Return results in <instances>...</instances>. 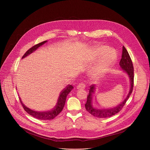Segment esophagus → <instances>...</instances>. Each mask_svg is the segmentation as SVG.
I'll list each match as a JSON object with an SVG mask.
<instances>
[{"label":"esophagus","mask_w":150,"mask_h":150,"mask_svg":"<svg viewBox=\"0 0 150 150\" xmlns=\"http://www.w3.org/2000/svg\"><path fill=\"white\" fill-rule=\"evenodd\" d=\"M85 87V85L83 82H82V83H79V84L77 85L76 88H77L78 90H79V89H84Z\"/></svg>","instance_id":"1"}]
</instances>
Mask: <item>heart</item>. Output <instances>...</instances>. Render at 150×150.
<instances>
[{
    "label": "heart",
    "mask_w": 150,
    "mask_h": 150,
    "mask_svg": "<svg viewBox=\"0 0 150 150\" xmlns=\"http://www.w3.org/2000/svg\"><path fill=\"white\" fill-rule=\"evenodd\" d=\"M94 59H97L102 56L97 66L92 72L93 77L98 78L105 75L115 64L117 54L115 51L105 46L96 47L93 50Z\"/></svg>",
    "instance_id": "obj_1"
}]
</instances>
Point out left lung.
Listing matches in <instances>:
<instances>
[{"instance_id": "8db88e82", "label": "left lung", "mask_w": 150, "mask_h": 150, "mask_svg": "<svg viewBox=\"0 0 150 150\" xmlns=\"http://www.w3.org/2000/svg\"><path fill=\"white\" fill-rule=\"evenodd\" d=\"M119 65L121 69L123 71V72L127 75L130 80V88L128 94L127 95L126 98L120 104L116 105L115 108H112L110 109H97L93 105V94L95 93L96 88V85H94V84L91 85L90 87L89 94L87 96V101L85 104V107L87 111L88 112L93 116L98 118H105L111 117L116 115L122 110L127 100L129 98L134 87V67L130 56L124 46L122 47V58L119 62Z\"/></svg>"}]
</instances>
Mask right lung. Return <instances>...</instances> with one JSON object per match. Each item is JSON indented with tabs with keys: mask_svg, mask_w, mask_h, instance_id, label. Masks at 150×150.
I'll list each match as a JSON object with an SVG mask.
<instances>
[{
	"mask_svg": "<svg viewBox=\"0 0 150 150\" xmlns=\"http://www.w3.org/2000/svg\"><path fill=\"white\" fill-rule=\"evenodd\" d=\"M47 42V40L45 41H42V42H40V43H38V44L34 46L33 47H32L24 54L22 59L25 58V57L28 56V55H30V54L33 53L38 48H39L42 45H43ZM73 88H74V87L72 85H69V84L68 85V86L60 93L56 106L52 110L47 111V112H37V111L33 110L31 109L27 108L26 105H24V103H23L20 97H19V100H20L21 104H22L23 106V108L24 109V110L33 117H34L36 119H40V120H51V119H54L55 117H56L62 111V110L64 108V105H65V104L67 97Z\"/></svg>",
	"mask_w": 150,
	"mask_h": 150,
	"instance_id": "right-lung-1",
	"label": "right lung"
}]
</instances>
